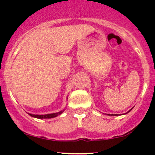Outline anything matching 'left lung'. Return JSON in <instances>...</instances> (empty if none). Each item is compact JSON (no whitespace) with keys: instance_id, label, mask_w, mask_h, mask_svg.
<instances>
[{"instance_id":"left-lung-1","label":"left lung","mask_w":155,"mask_h":155,"mask_svg":"<svg viewBox=\"0 0 155 155\" xmlns=\"http://www.w3.org/2000/svg\"><path fill=\"white\" fill-rule=\"evenodd\" d=\"M130 110H131V109H130ZM129 112H130V111H129Z\"/></svg>"}]
</instances>
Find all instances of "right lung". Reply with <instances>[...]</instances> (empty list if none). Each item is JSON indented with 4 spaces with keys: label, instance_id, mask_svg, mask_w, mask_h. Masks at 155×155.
Here are the masks:
<instances>
[{
    "label": "right lung",
    "instance_id": "obj_1",
    "mask_svg": "<svg viewBox=\"0 0 155 155\" xmlns=\"http://www.w3.org/2000/svg\"><path fill=\"white\" fill-rule=\"evenodd\" d=\"M63 112L64 110L57 112V113H51V114H48V115H33V114H29V115H31V116L34 117V118H54V117L58 116V115H61Z\"/></svg>",
    "mask_w": 155,
    "mask_h": 155
}]
</instances>
